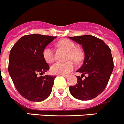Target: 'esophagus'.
Here are the masks:
<instances>
[{
    "label": "esophagus",
    "instance_id": "obj_1",
    "mask_svg": "<svg viewBox=\"0 0 124 124\" xmlns=\"http://www.w3.org/2000/svg\"><path fill=\"white\" fill-rule=\"evenodd\" d=\"M62 75V77H64V78H67V77H68V75H64V74H62V75Z\"/></svg>",
    "mask_w": 124,
    "mask_h": 124
}]
</instances>
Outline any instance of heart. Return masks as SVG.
I'll list each match as a JSON object with an SVG mask.
<instances>
[{
	"label": "heart",
	"instance_id": "b5f03b06",
	"mask_svg": "<svg viewBox=\"0 0 124 124\" xmlns=\"http://www.w3.org/2000/svg\"><path fill=\"white\" fill-rule=\"evenodd\" d=\"M57 46L65 49L68 52L67 59H71L75 62H79L83 58V52L77 49L75 44L71 40L64 39L59 41ZM43 57L47 63H52L55 59L54 52L50 47H46L43 51ZM74 63L69 60L67 62H57L51 67V72L53 74H68L73 70Z\"/></svg>",
	"mask_w": 124,
	"mask_h": 124
}]
</instances>
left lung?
I'll list each match as a JSON object with an SVG mask.
<instances>
[{
  "mask_svg": "<svg viewBox=\"0 0 124 124\" xmlns=\"http://www.w3.org/2000/svg\"><path fill=\"white\" fill-rule=\"evenodd\" d=\"M82 45L84 54V63L77 72V83L69 87L71 95L82 101H87L98 96L106 87L113 69V59L110 47L101 39L90 35L69 37ZM87 74L84 80L83 76Z\"/></svg>",
  "mask_w": 124,
  "mask_h": 124,
  "instance_id": "8db88e82",
  "label": "left lung"
}]
</instances>
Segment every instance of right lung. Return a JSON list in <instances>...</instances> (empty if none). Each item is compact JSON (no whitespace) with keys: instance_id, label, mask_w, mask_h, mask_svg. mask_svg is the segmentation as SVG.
Returning <instances> with one entry per match:
<instances>
[{"instance_id":"right-lung-1","label":"right lung","mask_w":124,"mask_h":124,"mask_svg":"<svg viewBox=\"0 0 124 124\" xmlns=\"http://www.w3.org/2000/svg\"><path fill=\"white\" fill-rule=\"evenodd\" d=\"M55 38L41 34L26 35L11 49L9 75L18 92L29 101H42L52 92L56 76H42L49 69L43 57V51Z\"/></svg>"}]
</instances>
